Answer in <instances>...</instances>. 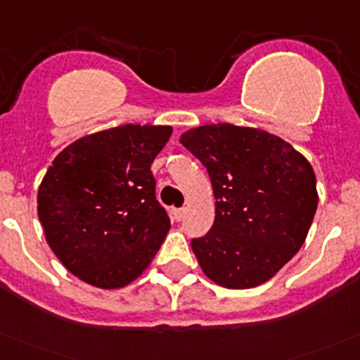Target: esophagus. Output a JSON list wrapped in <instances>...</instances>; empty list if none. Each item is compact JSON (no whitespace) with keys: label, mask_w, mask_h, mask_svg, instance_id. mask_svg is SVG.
<instances>
[{"label":"esophagus","mask_w":360,"mask_h":360,"mask_svg":"<svg viewBox=\"0 0 360 360\" xmlns=\"http://www.w3.org/2000/svg\"><path fill=\"white\" fill-rule=\"evenodd\" d=\"M184 208H171V219L173 221H182Z\"/></svg>","instance_id":"34e87169"}]
</instances>
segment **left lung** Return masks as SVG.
<instances>
[{"instance_id": "left-lung-1", "label": "left lung", "mask_w": 360, "mask_h": 360, "mask_svg": "<svg viewBox=\"0 0 360 360\" xmlns=\"http://www.w3.org/2000/svg\"><path fill=\"white\" fill-rule=\"evenodd\" d=\"M180 143L201 160L215 196V221L191 242L201 270L229 290L272 279L299 252L318 207L309 160L266 131L231 123L189 129Z\"/></svg>"}]
</instances>
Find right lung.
I'll return each instance as SVG.
<instances>
[{"mask_svg": "<svg viewBox=\"0 0 360 360\" xmlns=\"http://www.w3.org/2000/svg\"><path fill=\"white\" fill-rule=\"evenodd\" d=\"M173 127H112L61 150L44 174L37 212L65 269L95 288L131 285L171 228L150 171Z\"/></svg>", "mask_w": 360, "mask_h": 360, "instance_id": "obj_1", "label": "right lung"}]
</instances>
